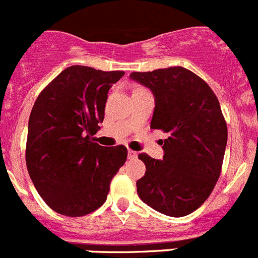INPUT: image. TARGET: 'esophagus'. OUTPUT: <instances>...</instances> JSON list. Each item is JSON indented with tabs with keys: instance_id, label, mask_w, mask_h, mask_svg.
<instances>
[{
	"instance_id": "obj_1",
	"label": "esophagus",
	"mask_w": 258,
	"mask_h": 258,
	"mask_svg": "<svg viewBox=\"0 0 258 258\" xmlns=\"http://www.w3.org/2000/svg\"><path fill=\"white\" fill-rule=\"evenodd\" d=\"M128 157L130 158H136V157H138V153L135 152V150H132V149H128Z\"/></svg>"
}]
</instances>
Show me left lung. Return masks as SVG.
Masks as SVG:
<instances>
[{"instance_id":"8db88e82","label":"left lung","mask_w":258,"mask_h":258,"mask_svg":"<svg viewBox=\"0 0 258 258\" xmlns=\"http://www.w3.org/2000/svg\"><path fill=\"white\" fill-rule=\"evenodd\" d=\"M155 97L150 128L168 134L163 159L139 154L145 175L136 181L141 201L153 210L182 217L211 196L221 173L226 120L208 83L182 67L132 72Z\"/></svg>"}]
</instances>
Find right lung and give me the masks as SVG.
Masks as SVG:
<instances>
[{
	"instance_id": "right-lung-1",
	"label": "right lung",
	"mask_w": 258,
	"mask_h": 258,
	"mask_svg": "<svg viewBox=\"0 0 258 258\" xmlns=\"http://www.w3.org/2000/svg\"><path fill=\"white\" fill-rule=\"evenodd\" d=\"M123 74L72 66L46 86L32 108L28 173L41 198L60 215L81 217L101 207L126 162V146L104 148L92 139L104 119L109 89Z\"/></svg>"
}]
</instances>
